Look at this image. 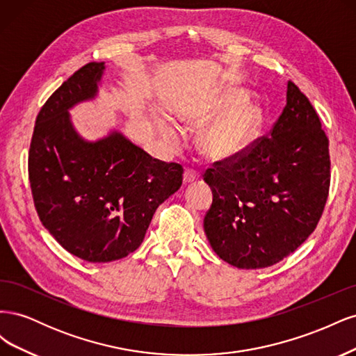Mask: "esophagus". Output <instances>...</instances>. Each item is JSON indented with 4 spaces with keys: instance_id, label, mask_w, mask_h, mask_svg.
<instances>
[{
    "instance_id": "obj_1",
    "label": "esophagus",
    "mask_w": 356,
    "mask_h": 356,
    "mask_svg": "<svg viewBox=\"0 0 356 356\" xmlns=\"http://www.w3.org/2000/svg\"><path fill=\"white\" fill-rule=\"evenodd\" d=\"M199 179V174L196 170L193 169H186L184 172V177H182V182H184V186L193 184V182H196Z\"/></svg>"
}]
</instances>
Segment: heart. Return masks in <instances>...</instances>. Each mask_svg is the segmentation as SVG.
<instances>
[{
	"instance_id": "heart-1",
	"label": "heart",
	"mask_w": 356,
	"mask_h": 356,
	"mask_svg": "<svg viewBox=\"0 0 356 356\" xmlns=\"http://www.w3.org/2000/svg\"><path fill=\"white\" fill-rule=\"evenodd\" d=\"M181 122L193 129L216 123L200 132L197 145L200 153L211 161H229L243 154L260 135L263 113L248 104V95L238 89H229L209 101L182 111ZM157 127L165 141L174 148L182 143V134L165 118H159Z\"/></svg>"
}]
</instances>
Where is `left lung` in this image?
<instances>
[{
  "instance_id": "left-lung-1",
  "label": "left lung",
  "mask_w": 356,
  "mask_h": 356,
  "mask_svg": "<svg viewBox=\"0 0 356 356\" xmlns=\"http://www.w3.org/2000/svg\"><path fill=\"white\" fill-rule=\"evenodd\" d=\"M208 169L212 190L203 229L221 260L264 268L284 260L316 229L330 188L328 138L293 81L270 136Z\"/></svg>"
}]
</instances>
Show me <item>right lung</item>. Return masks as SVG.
<instances>
[{
    "label": "right lung",
    "instance_id": "right-lung-1",
    "mask_svg": "<svg viewBox=\"0 0 356 356\" xmlns=\"http://www.w3.org/2000/svg\"><path fill=\"white\" fill-rule=\"evenodd\" d=\"M105 62H90L63 81L40 110L28 170L42 225L68 252L108 263L143 243L159 204L182 184V166L153 159L118 131L88 141L70 110L92 101Z\"/></svg>",
    "mask_w": 356,
    "mask_h": 356
}]
</instances>
